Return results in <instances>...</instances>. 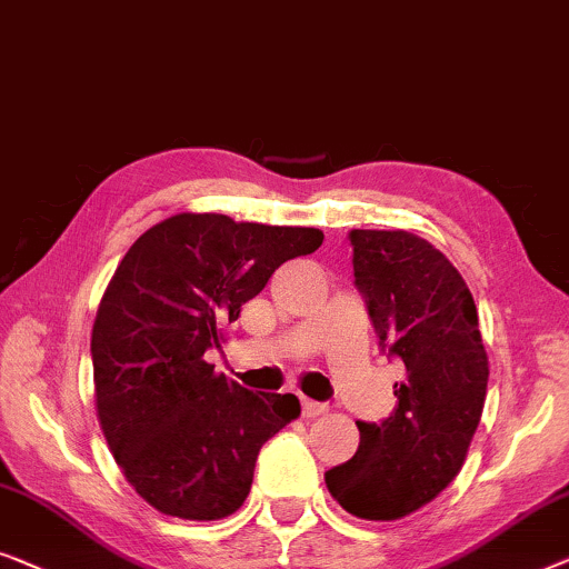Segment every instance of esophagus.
<instances>
[{
  "label": "esophagus",
  "instance_id": "1",
  "mask_svg": "<svg viewBox=\"0 0 569 569\" xmlns=\"http://www.w3.org/2000/svg\"><path fill=\"white\" fill-rule=\"evenodd\" d=\"M301 412L303 418H319V415L327 412V405L315 402V399H301Z\"/></svg>",
  "mask_w": 569,
  "mask_h": 569
}]
</instances>
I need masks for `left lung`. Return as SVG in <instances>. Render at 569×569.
I'll use <instances>...</instances> for the list:
<instances>
[{"label": "left lung", "mask_w": 569, "mask_h": 569, "mask_svg": "<svg viewBox=\"0 0 569 569\" xmlns=\"http://www.w3.org/2000/svg\"><path fill=\"white\" fill-rule=\"evenodd\" d=\"M353 276L389 356L402 358L397 407L356 422L350 461L325 471L348 513L395 521L436 500L467 459L487 397V353L469 286L441 250L410 231L353 229Z\"/></svg>", "instance_id": "8db88e82"}]
</instances>
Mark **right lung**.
<instances>
[{
  "label": "right lung",
  "mask_w": 569,
  "mask_h": 569,
  "mask_svg": "<svg viewBox=\"0 0 569 569\" xmlns=\"http://www.w3.org/2000/svg\"><path fill=\"white\" fill-rule=\"evenodd\" d=\"M311 227L178 213L126 252L92 327L94 407L110 453L164 516L219 521L242 506L262 443L301 415L216 373L206 350L286 260L315 252Z\"/></svg>",
  "instance_id": "obj_1"
}]
</instances>
